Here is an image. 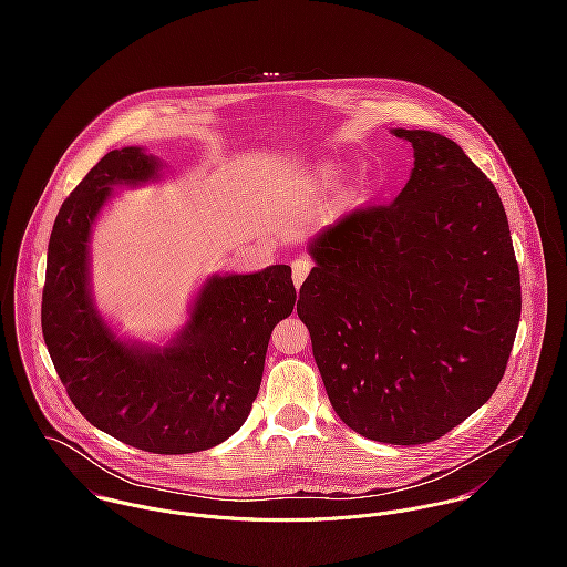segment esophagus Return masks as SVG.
<instances>
[{
    "mask_svg": "<svg viewBox=\"0 0 567 567\" xmlns=\"http://www.w3.org/2000/svg\"><path fill=\"white\" fill-rule=\"evenodd\" d=\"M312 270V261L310 259H297L292 261V281L297 288H301V284L306 281L308 272Z\"/></svg>",
    "mask_w": 567,
    "mask_h": 567,
    "instance_id": "obj_1",
    "label": "esophagus"
}]
</instances>
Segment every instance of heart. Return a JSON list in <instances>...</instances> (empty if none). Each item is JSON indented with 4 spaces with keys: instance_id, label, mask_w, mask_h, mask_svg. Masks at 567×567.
<instances>
[{
    "instance_id": "b5f03b06",
    "label": "heart",
    "mask_w": 567,
    "mask_h": 567,
    "mask_svg": "<svg viewBox=\"0 0 567 567\" xmlns=\"http://www.w3.org/2000/svg\"><path fill=\"white\" fill-rule=\"evenodd\" d=\"M333 174H336V169H331V167H329V169H324L323 178H331V176H333Z\"/></svg>"
}]
</instances>
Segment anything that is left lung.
Here are the masks:
<instances>
[{
    "mask_svg": "<svg viewBox=\"0 0 567 567\" xmlns=\"http://www.w3.org/2000/svg\"><path fill=\"white\" fill-rule=\"evenodd\" d=\"M414 167L391 205L310 244L297 312L336 414L393 445L430 443L497 389L522 312L506 212L463 148L393 128Z\"/></svg>",
    "mask_w": 567,
    "mask_h": 567,
    "instance_id": "left-lung-1",
    "label": "left lung"
}]
</instances>
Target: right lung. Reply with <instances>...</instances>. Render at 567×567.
Here are the masks:
<instances>
[{"label": "right lung", "mask_w": 567, "mask_h": 567, "mask_svg": "<svg viewBox=\"0 0 567 567\" xmlns=\"http://www.w3.org/2000/svg\"><path fill=\"white\" fill-rule=\"evenodd\" d=\"M140 146L106 153L63 203L48 246L43 338L82 416L117 441L153 454L216 447L243 427L257 398L272 327L297 301L286 264L250 275H212L187 323L163 347L126 340L91 292L93 225L113 187L162 178Z\"/></svg>", "instance_id": "add662e5"}]
</instances>
